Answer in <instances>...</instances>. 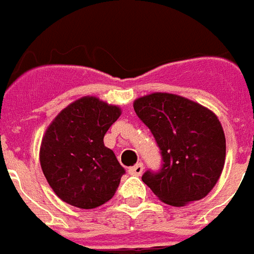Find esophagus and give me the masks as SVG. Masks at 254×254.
I'll list each match as a JSON object with an SVG mask.
<instances>
[{
  "label": "esophagus",
  "mask_w": 254,
  "mask_h": 254,
  "mask_svg": "<svg viewBox=\"0 0 254 254\" xmlns=\"http://www.w3.org/2000/svg\"><path fill=\"white\" fill-rule=\"evenodd\" d=\"M144 171V166L143 163H137V165H134L133 167L129 169V173L132 174V176H141Z\"/></svg>",
  "instance_id": "obj_1"
}]
</instances>
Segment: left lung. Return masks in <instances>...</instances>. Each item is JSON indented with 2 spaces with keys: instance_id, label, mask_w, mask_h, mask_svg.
<instances>
[{
  "instance_id": "1",
  "label": "left lung",
  "mask_w": 254,
  "mask_h": 254,
  "mask_svg": "<svg viewBox=\"0 0 254 254\" xmlns=\"http://www.w3.org/2000/svg\"><path fill=\"white\" fill-rule=\"evenodd\" d=\"M133 107L154 134L163 158L159 173H144V184L173 207L204 198L220 178L226 159V137L216 114L169 92L137 98Z\"/></svg>"
}]
</instances>
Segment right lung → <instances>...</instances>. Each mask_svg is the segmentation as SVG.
Segmentation results:
<instances>
[{
    "label": "right lung",
    "instance_id": "add662e5",
    "mask_svg": "<svg viewBox=\"0 0 254 254\" xmlns=\"http://www.w3.org/2000/svg\"><path fill=\"white\" fill-rule=\"evenodd\" d=\"M121 113V107L96 96H83L47 127L39 160L49 185L63 201L92 209L114 196L125 170L103 137Z\"/></svg>",
    "mask_w": 254,
    "mask_h": 254
}]
</instances>
